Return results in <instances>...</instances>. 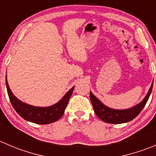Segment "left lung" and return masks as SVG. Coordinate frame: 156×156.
<instances>
[{
	"label": "left lung",
	"mask_w": 156,
	"mask_h": 156,
	"mask_svg": "<svg viewBox=\"0 0 156 156\" xmlns=\"http://www.w3.org/2000/svg\"><path fill=\"white\" fill-rule=\"evenodd\" d=\"M152 87H153V82L151 84L150 88L144 100L136 106L126 109H115L106 106L99 99H97L92 94V92L90 93V98L96 115L102 121L109 124H123L133 120L142 111L149 100Z\"/></svg>",
	"instance_id": "8db88e82"
}]
</instances>
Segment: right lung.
<instances>
[{
    "mask_svg": "<svg viewBox=\"0 0 156 156\" xmlns=\"http://www.w3.org/2000/svg\"><path fill=\"white\" fill-rule=\"evenodd\" d=\"M6 86L10 103L14 109L23 119L32 123L39 125H48L59 120L64 114L68 102L73 92L74 87L70 90L62 97V98L55 104L47 107L31 106L21 101L14 96L9 87L6 75Z\"/></svg>",
    "mask_w": 156,
    "mask_h": 156,
    "instance_id": "add662e5",
    "label": "right lung"
}]
</instances>
